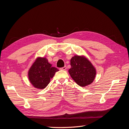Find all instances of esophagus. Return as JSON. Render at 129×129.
Segmentation results:
<instances>
[{"instance_id": "esophagus-1", "label": "esophagus", "mask_w": 129, "mask_h": 129, "mask_svg": "<svg viewBox=\"0 0 129 129\" xmlns=\"http://www.w3.org/2000/svg\"><path fill=\"white\" fill-rule=\"evenodd\" d=\"M61 70H63V71H66V69H67V67L66 66H64L63 67H62L60 68Z\"/></svg>"}]
</instances>
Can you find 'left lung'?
<instances>
[{
	"mask_svg": "<svg viewBox=\"0 0 129 129\" xmlns=\"http://www.w3.org/2000/svg\"><path fill=\"white\" fill-rule=\"evenodd\" d=\"M69 73L75 82L81 87L90 84L94 80L96 71L90 61L84 56L75 55L71 60Z\"/></svg>",
	"mask_w": 129,
	"mask_h": 129,
	"instance_id": "obj_1",
	"label": "left lung"
}]
</instances>
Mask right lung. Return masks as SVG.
I'll return each instance as SVG.
<instances>
[{
	"label": "right lung",
	"mask_w": 129,
	"mask_h": 129,
	"mask_svg": "<svg viewBox=\"0 0 129 129\" xmlns=\"http://www.w3.org/2000/svg\"><path fill=\"white\" fill-rule=\"evenodd\" d=\"M58 69L52 67L45 57H39L28 71V79L34 88L42 89L49 83L50 79Z\"/></svg>",
	"instance_id": "right-lung-1"
}]
</instances>
